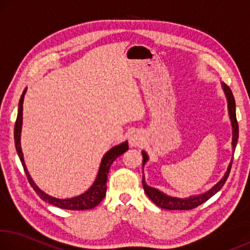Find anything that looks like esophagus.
Masks as SVG:
<instances>
[{
  "label": "esophagus",
  "instance_id": "esophagus-1",
  "mask_svg": "<svg viewBox=\"0 0 250 250\" xmlns=\"http://www.w3.org/2000/svg\"><path fill=\"white\" fill-rule=\"evenodd\" d=\"M129 142L132 146H138L142 145L143 134H142L141 131H139V130L133 131V132L131 133L130 137H129Z\"/></svg>",
  "mask_w": 250,
  "mask_h": 250
}]
</instances>
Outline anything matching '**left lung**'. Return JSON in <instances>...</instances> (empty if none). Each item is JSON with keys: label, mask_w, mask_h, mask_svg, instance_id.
<instances>
[{"label": "left lung", "mask_w": 250, "mask_h": 250, "mask_svg": "<svg viewBox=\"0 0 250 250\" xmlns=\"http://www.w3.org/2000/svg\"><path fill=\"white\" fill-rule=\"evenodd\" d=\"M222 87L224 89V92H225V96L227 98V103H228V113H229V118L231 121V126H232V152H235L236 146H237V141H238V122H237L236 119V104H235V98L232 96V92L230 90V88L227 86L226 83H222ZM142 156H143V162H142V167H145V164L147 161V154L145 151H142ZM232 159H234V154H232ZM231 163L232 161H230L229 166L227 167V171L225 173L221 181L218 182L216 185H214L209 191H207L203 194H200V195H194V196H189L188 198H179V197H172L168 196L167 194H164L163 192L159 191L158 188H152V186H149L146 183L145 180V174L142 175V184H143V188H145V192L146 193L147 197L154 203L155 205H158L161 208H166V209H175V210H188V209H193L195 207L200 206L203 203H205L207 200L215 195L219 189H221L225 182L227 180L228 175H229L230 168H231Z\"/></svg>", "instance_id": "obj_1"}]
</instances>
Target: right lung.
<instances>
[{"label":"right lung","mask_w":250,"mask_h":250,"mask_svg":"<svg viewBox=\"0 0 250 250\" xmlns=\"http://www.w3.org/2000/svg\"><path fill=\"white\" fill-rule=\"evenodd\" d=\"M26 94V89L23 91L22 96H21L20 103H19V112H18V118H16L15 126H14V141H15V147L16 151H18V154L20 156L21 162H22V166L24 167V171L26 173L27 180L29 184L32 185L34 191L37 193L42 200L45 202H48L49 204L54 206H57L59 208L64 209H71V210H83V209H91L97 206L99 203L104 200L105 196V192H107V175L109 173V168L111 167L113 161H115L118 156L124 154L125 152L129 149L128 142H122L121 145H118L113 146L112 149H110L107 153L104 155L103 160H101L100 167L98 175H97V179L94 182V184L91 185V188L88 189V191L84 192L83 194L79 196H76L73 198H65V200H62V198H56L53 196H49L48 194L44 193L42 189L35 184V182L29 175L27 171V167L25 166L24 162V156L22 152V147H21V131H22V122H23V101H24V96Z\"/></svg>","instance_id":"add662e5"}]
</instances>
